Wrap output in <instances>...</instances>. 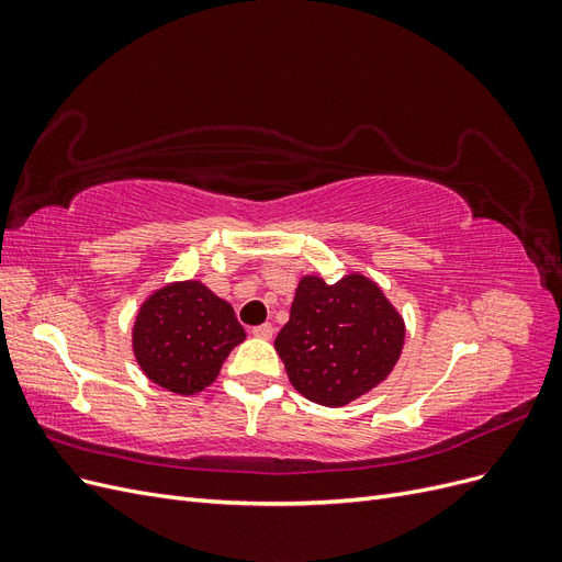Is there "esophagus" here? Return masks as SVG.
I'll use <instances>...</instances> for the list:
<instances>
[{
  "instance_id": "1",
  "label": "esophagus",
  "mask_w": 562,
  "mask_h": 562,
  "mask_svg": "<svg viewBox=\"0 0 562 562\" xmlns=\"http://www.w3.org/2000/svg\"><path fill=\"white\" fill-rule=\"evenodd\" d=\"M250 333L260 339H271V335H274V326H271V323H262V326H255Z\"/></svg>"
}]
</instances>
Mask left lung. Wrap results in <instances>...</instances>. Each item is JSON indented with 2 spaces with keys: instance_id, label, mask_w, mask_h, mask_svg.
<instances>
[{
  "instance_id": "1",
  "label": "left lung",
  "mask_w": 562,
  "mask_h": 562,
  "mask_svg": "<svg viewBox=\"0 0 562 562\" xmlns=\"http://www.w3.org/2000/svg\"><path fill=\"white\" fill-rule=\"evenodd\" d=\"M403 339V318L375 281L304 277L274 347L304 398L342 407L386 380Z\"/></svg>"
}]
</instances>
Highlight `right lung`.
<instances>
[{"mask_svg": "<svg viewBox=\"0 0 562 562\" xmlns=\"http://www.w3.org/2000/svg\"><path fill=\"white\" fill-rule=\"evenodd\" d=\"M246 333L232 304L201 281H178L151 293L135 316L133 353L145 375L180 396L215 382Z\"/></svg>", "mask_w": 562, "mask_h": 562, "instance_id": "add662e5", "label": "right lung"}]
</instances>
